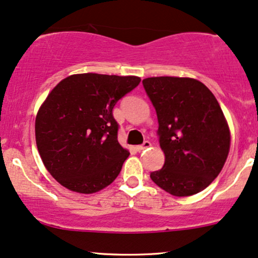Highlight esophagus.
<instances>
[{
  "label": "esophagus",
  "mask_w": 258,
  "mask_h": 258,
  "mask_svg": "<svg viewBox=\"0 0 258 258\" xmlns=\"http://www.w3.org/2000/svg\"><path fill=\"white\" fill-rule=\"evenodd\" d=\"M150 146H151V143L149 142V140H145L144 143H143L142 145H138V146H136V150L138 152H142V151H144L145 149H149Z\"/></svg>",
  "instance_id": "obj_1"
}]
</instances>
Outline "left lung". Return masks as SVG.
I'll return each mask as SVG.
<instances>
[{
	"label": "left lung",
	"instance_id": "left-lung-1",
	"mask_svg": "<svg viewBox=\"0 0 258 258\" xmlns=\"http://www.w3.org/2000/svg\"><path fill=\"white\" fill-rule=\"evenodd\" d=\"M143 86L158 119L162 169L150 174L163 190L189 197L219 175L230 151V130L216 96L188 77H149Z\"/></svg>",
	"mask_w": 258,
	"mask_h": 258
}]
</instances>
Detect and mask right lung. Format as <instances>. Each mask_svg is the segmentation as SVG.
<instances>
[{"label":"right lung","instance_id":"1","mask_svg":"<svg viewBox=\"0 0 258 258\" xmlns=\"http://www.w3.org/2000/svg\"><path fill=\"white\" fill-rule=\"evenodd\" d=\"M139 82L137 76L77 74L48 94L35 118V142L63 187L91 194L118 177L130 152L118 142L113 108Z\"/></svg>","mask_w":258,"mask_h":258}]
</instances>
